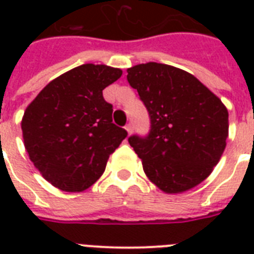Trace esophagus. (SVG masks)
<instances>
[{
  "instance_id": "obj_1",
  "label": "esophagus",
  "mask_w": 254,
  "mask_h": 254,
  "mask_svg": "<svg viewBox=\"0 0 254 254\" xmlns=\"http://www.w3.org/2000/svg\"><path fill=\"white\" fill-rule=\"evenodd\" d=\"M125 129H127V134H131V133H133V125H131V124H127V127H125Z\"/></svg>"
}]
</instances>
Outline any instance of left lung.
I'll return each instance as SVG.
<instances>
[{
	"mask_svg": "<svg viewBox=\"0 0 254 254\" xmlns=\"http://www.w3.org/2000/svg\"><path fill=\"white\" fill-rule=\"evenodd\" d=\"M150 117L146 137L127 141L143 171L166 193L185 192L204 181L220 161L228 138V111L196 77L162 63L127 68Z\"/></svg>",
	"mask_w": 254,
	"mask_h": 254,
	"instance_id": "left-lung-1",
	"label": "left lung"
}]
</instances>
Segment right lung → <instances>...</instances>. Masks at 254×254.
I'll list each match as a JSON object with an SVG mask.
<instances>
[{
  "mask_svg": "<svg viewBox=\"0 0 254 254\" xmlns=\"http://www.w3.org/2000/svg\"><path fill=\"white\" fill-rule=\"evenodd\" d=\"M123 75L120 68L83 64L42 89L22 119L23 142L42 177L67 192L91 187L127 131L112 123L113 107L103 89Z\"/></svg>",
  "mask_w": 254,
  "mask_h": 254,
  "instance_id": "right-lung-1",
  "label": "right lung"
}]
</instances>
